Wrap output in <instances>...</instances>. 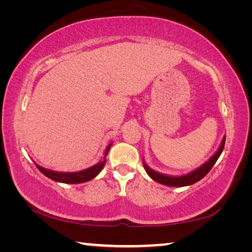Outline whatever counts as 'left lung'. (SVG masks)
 I'll list each match as a JSON object with an SVG mask.
<instances>
[{"label":"left lung","instance_id":"8db88e82","mask_svg":"<svg viewBox=\"0 0 252 252\" xmlns=\"http://www.w3.org/2000/svg\"><path fill=\"white\" fill-rule=\"evenodd\" d=\"M224 142H225V136H223L222 140H221V143L218 148V150H217L210 158H209L208 161L204 162V163H202L197 169H194V170H192V171L188 172L186 174H181V176H170V174L158 172V171H156V170H153L152 168L149 167L144 160H142L143 167H144V170H146V172L148 173V176L150 177L152 180L159 182V183H161V185H164L168 187L191 186V185H193V183L198 182L199 180H201V179L206 176L209 171H210L211 168L215 165L217 160L219 159L220 155L223 151Z\"/></svg>","mask_w":252,"mask_h":252}]
</instances>
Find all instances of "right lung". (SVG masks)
Returning a JSON list of instances; mask_svg holds the SVG:
<instances>
[{"label":"right lung","mask_w":252,"mask_h":252,"mask_svg":"<svg viewBox=\"0 0 252 252\" xmlns=\"http://www.w3.org/2000/svg\"><path fill=\"white\" fill-rule=\"evenodd\" d=\"M112 143H110L108 147H106L104 155H103V159L100 160L96 164L92 165V167L81 170V171H76V172H60V171H53V170L50 169H45L43 167H41L37 163H35L36 168L40 170V171L44 174L45 177L50 178L51 180L57 181V182H61V183H70V185H75V183H83V182H88L94 179L97 174L101 172V170L103 169L105 161H106V156H108V152L110 150Z\"/></svg>","instance_id":"right-lung-1"}]
</instances>
